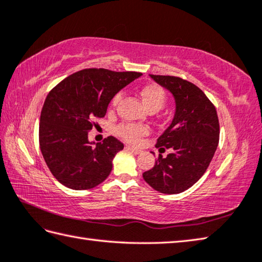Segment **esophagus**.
Masks as SVG:
<instances>
[{
	"instance_id": "34e87169",
	"label": "esophagus",
	"mask_w": 262,
	"mask_h": 262,
	"mask_svg": "<svg viewBox=\"0 0 262 262\" xmlns=\"http://www.w3.org/2000/svg\"><path fill=\"white\" fill-rule=\"evenodd\" d=\"M126 148L129 152H132V153H134V155H140V153H142V151L141 150H138V148H136V147H133V146H129V145H127L126 146Z\"/></svg>"
}]
</instances>
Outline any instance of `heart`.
Returning a JSON list of instances; mask_svg holds the SVG:
<instances>
[{
  "mask_svg": "<svg viewBox=\"0 0 262 262\" xmlns=\"http://www.w3.org/2000/svg\"><path fill=\"white\" fill-rule=\"evenodd\" d=\"M141 99L143 103L150 111L160 110L166 102V92L161 86L156 84H148L142 87L140 91ZM121 94L118 93L112 99L111 105L115 106L117 102L120 100ZM117 133L121 138L129 143H137L141 137L145 136L148 130L147 128L141 125H132V124H122L117 128Z\"/></svg>",
  "mask_w": 262,
  "mask_h": 262,
  "instance_id": "1",
  "label": "heart"
}]
</instances>
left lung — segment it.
Instances as JSON below:
<instances>
[{
  "label": "left lung",
  "instance_id": "left-lung-1",
  "mask_svg": "<svg viewBox=\"0 0 262 262\" xmlns=\"http://www.w3.org/2000/svg\"><path fill=\"white\" fill-rule=\"evenodd\" d=\"M175 99L171 124L158 138L157 147L171 152L159 155L155 167L143 173L144 181L163 194H178L193 186L206 172L217 150L219 121L207 95L179 77L150 75Z\"/></svg>",
  "mask_w": 262,
  "mask_h": 262
}]
</instances>
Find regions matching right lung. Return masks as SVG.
<instances>
[{"label": "right lung", "instance_id": "add662e5", "mask_svg": "<svg viewBox=\"0 0 262 262\" xmlns=\"http://www.w3.org/2000/svg\"><path fill=\"white\" fill-rule=\"evenodd\" d=\"M142 74L84 69L70 75L46 96L39 119V147L56 181L71 189L99 185L112 170L124 144L116 137L89 141L95 118H103L114 96Z\"/></svg>", "mask_w": 262, "mask_h": 262}]
</instances>
